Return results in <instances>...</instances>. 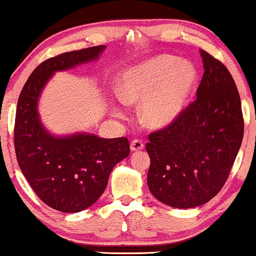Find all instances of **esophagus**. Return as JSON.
<instances>
[{
	"label": "esophagus",
	"instance_id": "obj_1",
	"mask_svg": "<svg viewBox=\"0 0 256 256\" xmlns=\"http://www.w3.org/2000/svg\"><path fill=\"white\" fill-rule=\"evenodd\" d=\"M144 148V142L139 139H134L133 142H130V150L132 151H140Z\"/></svg>",
	"mask_w": 256,
	"mask_h": 256
}]
</instances>
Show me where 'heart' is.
Here are the masks:
<instances>
[{"label":"heart","mask_w":256,"mask_h":256,"mask_svg":"<svg viewBox=\"0 0 256 256\" xmlns=\"http://www.w3.org/2000/svg\"><path fill=\"white\" fill-rule=\"evenodd\" d=\"M196 86L197 71L191 62L163 54L126 68L120 74L118 94L127 104L142 102V122L152 129H162L185 111ZM114 111L116 116H124L120 108Z\"/></svg>","instance_id":"1"}]
</instances>
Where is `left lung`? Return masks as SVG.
Listing matches in <instances>:
<instances>
[{
  "instance_id": "left-lung-1",
  "label": "left lung",
  "mask_w": 256,
  "mask_h": 256,
  "mask_svg": "<svg viewBox=\"0 0 256 256\" xmlns=\"http://www.w3.org/2000/svg\"><path fill=\"white\" fill-rule=\"evenodd\" d=\"M203 74L196 100L166 128L148 136V186L160 202L188 209L221 190L240 148V98L226 66L200 50Z\"/></svg>"
}]
</instances>
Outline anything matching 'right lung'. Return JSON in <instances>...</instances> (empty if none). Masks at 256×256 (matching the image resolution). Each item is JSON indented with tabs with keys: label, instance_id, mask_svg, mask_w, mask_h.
<instances>
[{
	"label": "right lung",
	"instance_id": "1",
	"mask_svg": "<svg viewBox=\"0 0 256 256\" xmlns=\"http://www.w3.org/2000/svg\"><path fill=\"white\" fill-rule=\"evenodd\" d=\"M106 46L68 52L40 64L18 99L14 146L18 164L42 202L62 213H77L99 200L117 163L129 154L126 138L90 133L52 134L43 126L38 100L54 74L94 62Z\"/></svg>",
	"mask_w": 256,
	"mask_h": 256
}]
</instances>
